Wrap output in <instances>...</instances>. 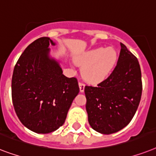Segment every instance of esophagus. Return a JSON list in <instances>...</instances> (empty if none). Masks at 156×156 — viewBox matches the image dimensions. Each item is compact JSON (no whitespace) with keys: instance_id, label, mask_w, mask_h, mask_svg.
<instances>
[{"instance_id":"esophagus-1","label":"esophagus","mask_w":156,"mask_h":156,"mask_svg":"<svg viewBox=\"0 0 156 156\" xmlns=\"http://www.w3.org/2000/svg\"><path fill=\"white\" fill-rule=\"evenodd\" d=\"M84 83H82V82H80L79 83V87H80V91L81 92V93H83L84 91Z\"/></svg>"}]
</instances>
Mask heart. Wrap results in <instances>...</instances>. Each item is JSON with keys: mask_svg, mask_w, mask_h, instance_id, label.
Listing matches in <instances>:
<instances>
[{"mask_svg": "<svg viewBox=\"0 0 156 156\" xmlns=\"http://www.w3.org/2000/svg\"><path fill=\"white\" fill-rule=\"evenodd\" d=\"M75 63L82 67V76L89 84H98L111 75L118 63V53L113 47H96L75 58Z\"/></svg>", "mask_w": 156, "mask_h": 156, "instance_id": "b5f03b06", "label": "heart"}]
</instances>
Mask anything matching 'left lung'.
Returning <instances> with one entry per match:
<instances>
[{"mask_svg": "<svg viewBox=\"0 0 156 156\" xmlns=\"http://www.w3.org/2000/svg\"><path fill=\"white\" fill-rule=\"evenodd\" d=\"M141 69L137 58L121 43L117 66L98 87L85 86L89 125L101 134L119 131L131 121L141 100Z\"/></svg>", "mask_w": 156, "mask_h": 156, "instance_id": "1", "label": "left lung"}]
</instances>
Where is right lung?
<instances>
[{
	"label": "right lung",
	"instance_id": "obj_1",
	"mask_svg": "<svg viewBox=\"0 0 156 156\" xmlns=\"http://www.w3.org/2000/svg\"><path fill=\"white\" fill-rule=\"evenodd\" d=\"M50 44L42 37L25 49L14 67L12 99L21 122L38 134L56 130L67 114L80 88L76 78L63 74L59 61L50 55Z\"/></svg>",
	"mask_w": 156,
	"mask_h": 156
}]
</instances>
